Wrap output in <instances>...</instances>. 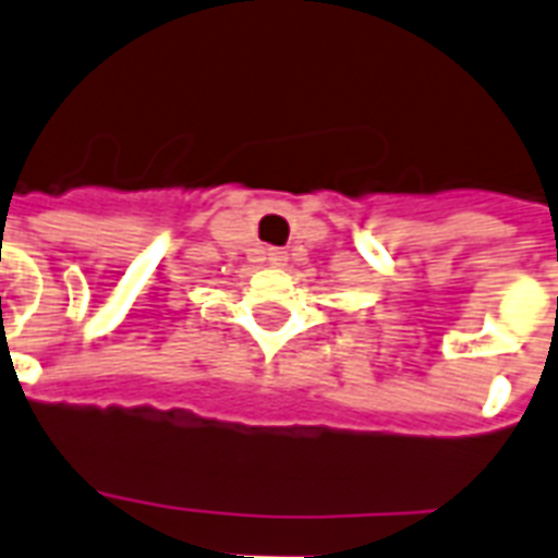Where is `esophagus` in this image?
<instances>
[{
    "label": "esophagus",
    "instance_id": "1",
    "mask_svg": "<svg viewBox=\"0 0 558 558\" xmlns=\"http://www.w3.org/2000/svg\"><path fill=\"white\" fill-rule=\"evenodd\" d=\"M268 263H271V266H283V263H287V254H283V251H271V254H268Z\"/></svg>",
    "mask_w": 558,
    "mask_h": 558
}]
</instances>
